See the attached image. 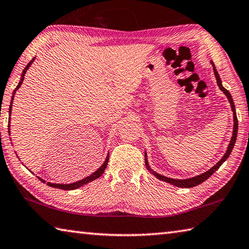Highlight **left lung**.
<instances>
[{
  "label": "left lung",
  "mask_w": 249,
  "mask_h": 249,
  "mask_svg": "<svg viewBox=\"0 0 249 249\" xmlns=\"http://www.w3.org/2000/svg\"><path fill=\"white\" fill-rule=\"evenodd\" d=\"M212 67H213V73H214V76H215V79H216V84H218L219 88L221 91H223V93L227 96L228 100L230 102V105H231V107H232V111H233V121H234V125H233V135H232V138L231 140H230V143L228 146V149L227 151H225V153L223 155V157L221 158V160L218 162V163H215L213 166H212L211 169L208 170L207 172H203V173H201L200 175H197V176H194V178H185V179H178V178H166V176L164 175H161L159 173H157V172L153 171L150 165H149L148 163V158H147V152L144 151V163H146V168L147 170L150 172V173L152 175H155L156 178L158 179H161V180H164V182L166 183H170L172 185H175V186L178 187H183V188H191V187H194V186H197V185L201 184L202 182H205L206 179H208L210 178V176L214 173V172L218 170L221 165H222V163L224 161H227L228 158L230 157V155H231V152L233 150L234 148V144H235V142H236V137H237V129H238V122H237V116H236V112H235V106H234V102H233V99H232V96L231 93H230L227 89H225L223 86H222V80H221L220 76L218 74V71H216L215 66L213 64V62H210Z\"/></svg>",
  "instance_id": "8db88e82"
}]
</instances>
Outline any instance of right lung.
I'll use <instances>...</instances> for the list:
<instances>
[{"instance_id": "obj_1", "label": "right lung", "mask_w": 249, "mask_h": 249, "mask_svg": "<svg viewBox=\"0 0 249 249\" xmlns=\"http://www.w3.org/2000/svg\"><path fill=\"white\" fill-rule=\"evenodd\" d=\"M34 61H35V57H34L33 60H31V61L28 63V64H27V66L25 67L24 71H22V73H21V77H20L19 83H18L17 87H16V88H15V90H14V92H13L12 100H11V105H10V109H8V110H10V111H8V112H10V113H8V116H10V117H8V123H11V113H12L13 100H14V96H15V93H16L17 90L19 89V87L21 86L22 81H24V78H25V74H26V71H27V70L29 69L30 65L33 64ZM8 127H10V124H8ZM8 133H11L10 128H8ZM107 162H109V155L107 156L105 162H103V163H102V165L100 166V168H99L97 171H94L92 174H90L89 176H87V178H85L80 179V180H77V182H74V183H71V184H56V183H50V182H48V183H47V185H49V186H51V187H54V188L64 189V191H73V189H77V188H79V187H81V186H84V185H86L87 183L92 182V180H94V179H97V178H100V176L103 174V172H105L106 168H107ZM29 171H30V170H29ZM30 172H31V171H30ZM37 178H38L40 180H41V182L46 183V180L42 179L41 178H39V176H37Z\"/></svg>"}]
</instances>
